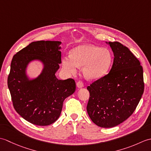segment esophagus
<instances>
[{
    "label": "esophagus",
    "instance_id": "obj_1",
    "mask_svg": "<svg viewBox=\"0 0 151 151\" xmlns=\"http://www.w3.org/2000/svg\"><path fill=\"white\" fill-rule=\"evenodd\" d=\"M76 86H77V87L78 88H81L84 87V84H83V82L81 81H78L76 83Z\"/></svg>",
    "mask_w": 151,
    "mask_h": 151
}]
</instances>
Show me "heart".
<instances>
[{"label": "heart", "mask_w": 151, "mask_h": 151, "mask_svg": "<svg viewBox=\"0 0 151 151\" xmlns=\"http://www.w3.org/2000/svg\"><path fill=\"white\" fill-rule=\"evenodd\" d=\"M113 62L110 51L93 45L86 43L74 48L70 51V57L63 58V68L69 73H75L76 67H84L83 73L89 80L102 77L110 69Z\"/></svg>", "instance_id": "obj_1"}]
</instances>
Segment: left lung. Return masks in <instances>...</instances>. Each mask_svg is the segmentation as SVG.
<instances>
[{"label": "left lung", "instance_id": "8db88e82", "mask_svg": "<svg viewBox=\"0 0 151 151\" xmlns=\"http://www.w3.org/2000/svg\"><path fill=\"white\" fill-rule=\"evenodd\" d=\"M114 59L108 74L87 89V111L97 126L111 128L127 120L136 110L144 91L143 67L127 47L108 42Z\"/></svg>", "mask_w": 151, "mask_h": 151}]
</instances>
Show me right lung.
Segmentation results:
<instances>
[{
    "instance_id": "add662e5",
    "label": "right lung",
    "mask_w": 151,
    "mask_h": 151,
    "mask_svg": "<svg viewBox=\"0 0 151 151\" xmlns=\"http://www.w3.org/2000/svg\"><path fill=\"white\" fill-rule=\"evenodd\" d=\"M60 41H34L14 56L8 86L15 111L29 123L47 126L59 118L64 100L76 89L73 78L58 80L55 73L61 63ZM37 59L44 63L38 78L29 80L27 64Z\"/></svg>"
}]
</instances>
